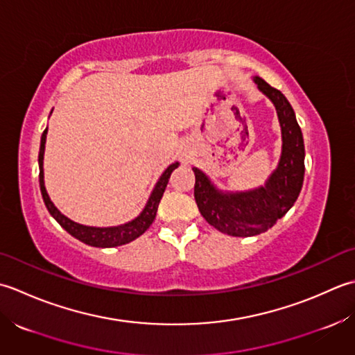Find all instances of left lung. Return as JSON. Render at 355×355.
Instances as JSON below:
<instances>
[{"label": "left lung", "instance_id": "left-lung-1", "mask_svg": "<svg viewBox=\"0 0 355 355\" xmlns=\"http://www.w3.org/2000/svg\"><path fill=\"white\" fill-rule=\"evenodd\" d=\"M257 89L276 107L282 153L276 170L263 185L247 191H223L204 171L193 167L196 184L194 199L200 214L220 233L251 237L265 233L289 211L297 200L305 175V146L295 113L284 93L262 78L252 76Z\"/></svg>", "mask_w": 355, "mask_h": 355}]
</instances>
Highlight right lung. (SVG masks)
<instances>
[{"mask_svg": "<svg viewBox=\"0 0 355 355\" xmlns=\"http://www.w3.org/2000/svg\"><path fill=\"white\" fill-rule=\"evenodd\" d=\"M52 112H50V114H52ZM46 139H47V128L42 132L40 155H38L41 194H42V199H44V204L49 209V213L52 214V218L58 223H60V225L66 230L69 234L78 239V241L84 242L85 245H90V247L113 248V247H119V245H125L128 242H132V241H135V239L139 237L141 234L146 233L147 228L151 225V223H153V220L156 218L159 202H161L165 188H167L168 179L171 176L173 170L179 167V162L170 164L168 167L162 171V175L159 176L153 191L150 193L147 204H146V207H144L142 211L139 213V216H136L135 219L128 220L125 223H121V225H116V227H89V225H83V223H78L75 220L69 219L67 216H64L60 209L55 207L52 199L49 198V193H47L46 185H44V167H42V165H44Z\"/></svg>", "mask_w": 355, "mask_h": 355, "instance_id": "obj_1", "label": "right lung"}]
</instances>
